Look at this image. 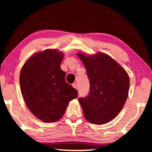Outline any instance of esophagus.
Instances as JSON below:
<instances>
[{
    "mask_svg": "<svg viewBox=\"0 0 152 152\" xmlns=\"http://www.w3.org/2000/svg\"><path fill=\"white\" fill-rule=\"evenodd\" d=\"M72 86H73V88L75 89H77V84L76 83H73V84H72Z\"/></svg>",
    "mask_w": 152,
    "mask_h": 152,
    "instance_id": "34e87169",
    "label": "esophagus"
}]
</instances>
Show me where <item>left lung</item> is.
I'll return each mask as SVG.
<instances>
[{
  "mask_svg": "<svg viewBox=\"0 0 152 152\" xmlns=\"http://www.w3.org/2000/svg\"><path fill=\"white\" fill-rule=\"evenodd\" d=\"M90 82L87 96L79 98L86 119L92 124L109 122L118 115L128 97L129 77L115 60L104 53H77Z\"/></svg>",
  "mask_w": 152,
  "mask_h": 152,
  "instance_id": "8db88e82",
  "label": "left lung"
}]
</instances>
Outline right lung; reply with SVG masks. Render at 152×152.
Instances as JSON below:
<instances>
[{
  "label": "right lung",
  "mask_w": 152,
  "mask_h": 152,
  "mask_svg": "<svg viewBox=\"0 0 152 152\" xmlns=\"http://www.w3.org/2000/svg\"><path fill=\"white\" fill-rule=\"evenodd\" d=\"M63 54L48 49L27 61L20 74V90L27 107L44 122L59 120L68 104L77 97V91L66 82L60 65Z\"/></svg>",
  "instance_id": "1"
}]
</instances>
